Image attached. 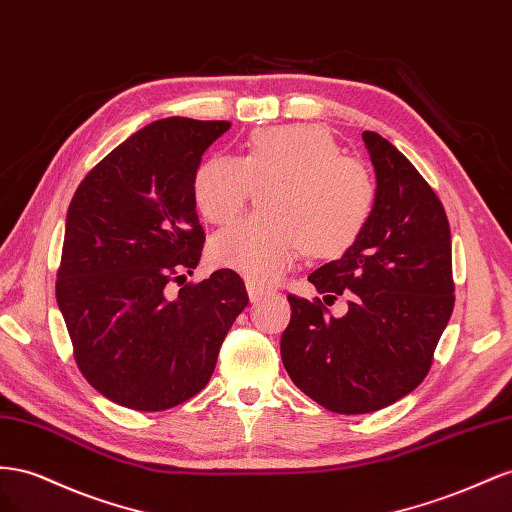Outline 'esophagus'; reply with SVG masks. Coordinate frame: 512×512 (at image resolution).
Instances as JSON below:
<instances>
[{
  "mask_svg": "<svg viewBox=\"0 0 512 512\" xmlns=\"http://www.w3.org/2000/svg\"><path fill=\"white\" fill-rule=\"evenodd\" d=\"M246 291H248V298H251L253 304H257V302H261V300L270 296V291L261 289V287L255 285V283H246Z\"/></svg>",
  "mask_w": 512,
  "mask_h": 512,
  "instance_id": "34e87169",
  "label": "esophagus"
}]
</instances>
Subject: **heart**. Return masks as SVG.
<instances>
[{
  "label": "heart",
  "mask_w": 512,
  "mask_h": 512,
  "mask_svg": "<svg viewBox=\"0 0 512 512\" xmlns=\"http://www.w3.org/2000/svg\"><path fill=\"white\" fill-rule=\"evenodd\" d=\"M255 188L261 216L216 233L212 264L257 285L274 283L302 251L334 257L352 246L375 206L369 171L343 158L328 130L315 124L259 128L236 158L212 156L193 180V199L208 223L236 218Z\"/></svg>",
  "instance_id": "b5f03b06"
}]
</instances>
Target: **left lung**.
Returning a JSON list of instances; mask_svg holds the SVG:
<instances>
[{
  "instance_id": "obj_1",
  "label": "left lung",
  "mask_w": 512,
  "mask_h": 512,
  "mask_svg": "<svg viewBox=\"0 0 512 512\" xmlns=\"http://www.w3.org/2000/svg\"><path fill=\"white\" fill-rule=\"evenodd\" d=\"M375 206L358 240L309 274L319 300L289 296L285 369L306 397L337 414H369L410 394L431 369L455 306L452 242L433 188L390 141L364 130Z\"/></svg>"
}]
</instances>
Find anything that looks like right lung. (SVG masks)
I'll use <instances>...</instances> for the list:
<instances>
[{"label": "right lung", "mask_w": 512, "mask_h": 512, "mask_svg": "<svg viewBox=\"0 0 512 512\" xmlns=\"http://www.w3.org/2000/svg\"><path fill=\"white\" fill-rule=\"evenodd\" d=\"M229 122L167 118L137 130L85 175L66 214L57 306L83 377L102 397L163 412L206 388L248 304L233 270L193 274L206 236L193 180Z\"/></svg>", "instance_id": "1"}]
</instances>
